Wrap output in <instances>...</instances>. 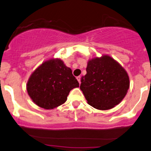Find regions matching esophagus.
<instances>
[{
	"instance_id": "obj_1",
	"label": "esophagus",
	"mask_w": 151,
	"mask_h": 151,
	"mask_svg": "<svg viewBox=\"0 0 151 151\" xmlns=\"http://www.w3.org/2000/svg\"><path fill=\"white\" fill-rule=\"evenodd\" d=\"M81 76H78V77L76 78H77L78 81V83H80V84H81Z\"/></svg>"
}]
</instances>
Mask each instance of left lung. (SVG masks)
Wrapping results in <instances>:
<instances>
[{
  "mask_svg": "<svg viewBox=\"0 0 151 151\" xmlns=\"http://www.w3.org/2000/svg\"><path fill=\"white\" fill-rule=\"evenodd\" d=\"M86 75L81 78L80 88L90 106L109 110L119 104L130 86L128 73L109 55L95 58L88 62Z\"/></svg>",
  "mask_w": 151,
  "mask_h": 151,
  "instance_id": "obj_1",
  "label": "left lung"
}]
</instances>
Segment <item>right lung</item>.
<instances>
[{
	"label": "right lung",
	"instance_id": "add662e5",
	"mask_svg": "<svg viewBox=\"0 0 151 151\" xmlns=\"http://www.w3.org/2000/svg\"><path fill=\"white\" fill-rule=\"evenodd\" d=\"M79 83L60 59H50L35 69L27 83L32 101L44 109H53L66 101L69 93Z\"/></svg>",
	"mask_w": 151,
	"mask_h": 151
}]
</instances>
